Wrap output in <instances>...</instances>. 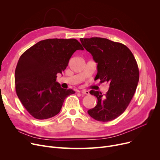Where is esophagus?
Instances as JSON below:
<instances>
[{
  "label": "esophagus",
  "mask_w": 160,
  "mask_h": 160,
  "mask_svg": "<svg viewBox=\"0 0 160 160\" xmlns=\"http://www.w3.org/2000/svg\"><path fill=\"white\" fill-rule=\"evenodd\" d=\"M82 93L83 95H89V91L87 90H82Z\"/></svg>",
  "instance_id": "esophagus-1"
}]
</instances>
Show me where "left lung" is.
<instances>
[{
	"instance_id": "1",
	"label": "left lung",
	"mask_w": 160,
	"mask_h": 160,
	"mask_svg": "<svg viewBox=\"0 0 160 160\" xmlns=\"http://www.w3.org/2000/svg\"><path fill=\"white\" fill-rule=\"evenodd\" d=\"M83 47L97 63L95 79L110 83L107 93L91 90L97 104L88 111L94 119L108 122L120 116L136 92L139 78L137 62L130 50L123 44L106 38H80Z\"/></svg>"
}]
</instances>
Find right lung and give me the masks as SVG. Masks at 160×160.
Segmentation results:
<instances>
[{
  "label": "right lung",
  "mask_w": 160,
  "mask_h": 160,
  "mask_svg": "<svg viewBox=\"0 0 160 160\" xmlns=\"http://www.w3.org/2000/svg\"><path fill=\"white\" fill-rule=\"evenodd\" d=\"M83 50L75 39L39 41L20 57L15 72V91L28 112L35 119H47L60 112L67 97L75 92L56 82L73 53Z\"/></svg>",
  "instance_id": "add662e5"
}]
</instances>
